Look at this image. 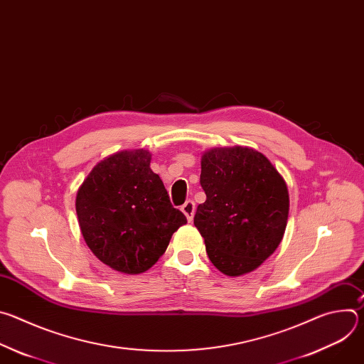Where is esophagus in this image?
Wrapping results in <instances>:
<instances>
[{
	"label": "esophagus",
	"mask_w": 364,
	"mask_h": 364,
	"mask_svg": "<svg viewBox=\"0 0 364 364\" xmlns=\"http://www.w3.org/2000/svg\"><path fill=\"white\" fill-rule=\"evenodd\" d=\"M181 212L186 215L187 220L191 222L193 218H194V212H196V204L193 200H188L186 201L183 205H181Z\"/></svg>",
	"instance_id": "1"
}]
</instances>
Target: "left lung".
<instances>
[{"label":"left lung","instance_id":"obj_1","mask_svg":"<svg viewBox=\"0 0 364 364\" xmlns=\"http://www.w3.org/2000/svg\"><path fill=\"white\" fill-rule=\"evenodd\" d=\"M194 226L204 237L212 264L229 277L256 269L282 240L288 188L264 154L246 146L215 148L201 157Z\"/></svg>","mask_w":364,"mask_h":364}]
</instances>
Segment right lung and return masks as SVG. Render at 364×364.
<instances>
[{
  "instance_id": "add662e5",
  "label": "right lung",
  "mask_w": 364,
  "mask_h": 364,
  "mask_svg": "<svg viewBox=\"0 0 364 364\" xmlns=\"http://www.w3.org/2000/svg\"><path fill=\"white\" fill-rule=\"evenodd\" d=\"M144 149L111 155L90 171L76 196L86 245L100 261L124 274H141L164 255L173 233L187 223L149 168Z\"/></svg>"
}]
</instances>
